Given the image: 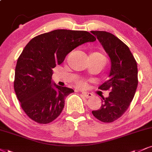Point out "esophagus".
Listing matches in <instances>:
<instances>
[{
  "mask_svg": "<svg viewBox=\"0 0 152 152\" xmlns=\"http://www.w3.org/2000/svg\"><path fill=\"white\" fill-rule=\"evenodd\" d=\"M82 94L83 95L84 97H85L86 99H89V98H91V97H92V96H93L92 94L88 93V92H82Z\"/></svg>",
  "mask_w": 152,
  "mask_h": 152,
  "instance_id": "34e87169",
  "label": "esophagus"
}]
</instances>
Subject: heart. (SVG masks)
Returning a JSON list of instances; mask_svg holds the SVG:
<instances>
[{
    "instance_id": "1",
    "label": "heart",
    "mask_w": 152,
    "mask_h": 152,
    "mask_svg": "<svg viewBox=\"0 0 152 152\" xmlns=\"http://www.w3.org/2000/svg\"><path fill=\"white\" fill-rule=\"evenodd\" d=\"M99 54V53H98ZM99 55H101V54H99ZM102 56V55H101ZM78 85H79L80 86H82V85H84V82H79V83H78Z\"/></svg>"
}]
</instances>
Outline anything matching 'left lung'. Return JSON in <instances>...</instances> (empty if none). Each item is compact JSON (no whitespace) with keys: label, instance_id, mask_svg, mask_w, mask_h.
<instances>
[{"label":"left lung","instance_id":"left-lung-1","mask_svg":"<svg viewBox=\"0 0 152 152\" xmlns=\"http://www.w3.org/2000/svg\"><path fill=\"white\" fill-rule=\"evenodd\" d=\"M91 32L102 45L111 64L108 80L99 86L102 90L110 89V92L92 114L99 121L111 123L126 111L134 98L138 85L137 65L128 46L115 35L104 31Z\"/></svg>","mask_w":152,"mask_h":152}]
</instances>
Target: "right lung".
I'll use <instances>...</instances> for the list:
<instances>
[{
  "mask_svg": "<svg viewBox=\"0 0 152 152\" xmlns=\"http://www.w3.org/2000/svg\"><path fill=\"white\" fill-rule=\"evenodd\" d=\"M95 41L88 31L56 29L35 37L26 45L17 62L14 89L31 120L47 124L61 114L65 98L74 90L54 83L53 68L77 46Z\"/></svg>",
  "mask_w": 152,
  "mask_h": 152,
  "instance_id": "obj_1",
  "label": "right lung"
}]
</instances>
